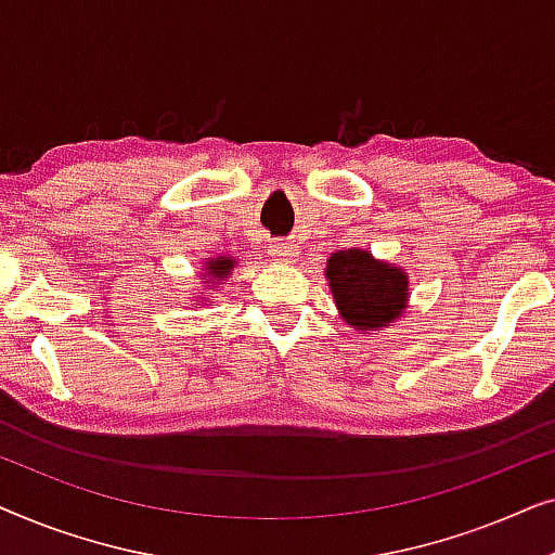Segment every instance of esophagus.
Masks as SVG:
<instances>
[{"label": "esophagus", "instance_id": "obj_1", "mask_svg": "<svg viewBox=\"0 0 555 555\" xmlns=\"http://www.w3.org/2000/svg\"><path fill=\"white\" fill-rule=\"evenodd\" d=\"M270 255L272 260L278 262H293L295 257H298V249H295V245H291V242H275V245L270 247Z\"/></svg>", "mask_w": 555, "mask_h": 555}]
</instances>
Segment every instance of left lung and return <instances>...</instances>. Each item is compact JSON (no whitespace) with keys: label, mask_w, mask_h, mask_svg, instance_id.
<instances>
[{"label":"left lung","mask_w":555,"mask_h":555,"mask_svg":"<svg viewBox=\"0 0 555 555\" xmlns=\"http://www.w3.org/2000/svg\"><path fill=\"white\" fill-rule=\"evenodd\" d=\"M325 278L340 318L356 331H382L404 313L406 272L391 262L374 260L366 249L333 253Z\"/></svg>","instance_id":"8db88e82"}]
</instances>
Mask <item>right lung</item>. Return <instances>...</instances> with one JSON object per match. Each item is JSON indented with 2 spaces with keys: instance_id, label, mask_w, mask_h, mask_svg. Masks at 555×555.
<instances>
[{
  "instance_id": "add662e5",
  "label": "right lung",
  "mask_w": 555,
  "mask_h": 555,
  "mask_svg": "<svg viewBox=\"0 0 555 555\" xmlns=\"http://www.w3.org/2000/svg\"><path fill=\"white\" fill-rule=\"evenodd\" d=\"M234 268V260L232 257H211V260L204 264V275H202V283H219V280H224L230 275Z\"/></svg>"
}]
</instances>
